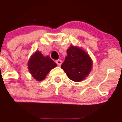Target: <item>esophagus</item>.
I'll return each mask as SVG.
<instances>
[{"mask_svg":"<svg viewBox=\"0 0 122 122\" xmlns=\"http://www.w3.org/2000/svg\"><path fill=\"white\" fill-rule=\"evenodd\" d=\"M56 63L57 64V65L60 66L61 65V64H62V61L61 60H58L56 61Z\"/></svg>","mask_w":122,"mask_h":122,"instance_id":"obj_1","label":"esophagus"}]
</instances>
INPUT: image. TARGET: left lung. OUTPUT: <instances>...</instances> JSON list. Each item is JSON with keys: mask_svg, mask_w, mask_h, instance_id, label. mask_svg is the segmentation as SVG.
<instances>
[{"mask_svg": "<svg viewBox=\"0 0 122 122\" xmlns=\"http://www.w3.org/2000/svg\"><path fill=\"white\" fill-rule=\"evenodd\" d=\"M92 62L84 50L71 46L67 50V56L61 67L69 79L74 81H81L89 75Z\"/></svg>", "mask_w": 122, "mask_h": 122, "instance_id": "obj_1", "label": "left lung"}]
</instances>
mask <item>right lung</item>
I'll list each match as a JSON object with an SVG mask.
<instances>
[{"instance_id": "1", "label": "right lung", "mask_w": 122, "mask_h": 122, "mask_svg": "<svg viewBox=\"0 0 122 122\" xmlns=\"http://www.w3.org/2000/svg\"><path fill=\"white\" fill-rule=\"evenodd\" d=\"M56 66V64L49 56H44L38 51L31 56L28 62L30 72L38 81L43 80L50 70Z\"/></svg>"}]
</instances>
